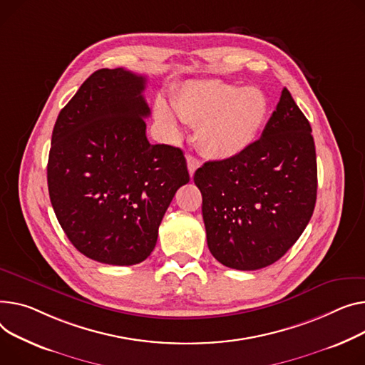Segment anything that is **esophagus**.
Returning a JSON list of instances; mask_svg holds the SVG:
<instances>
[{"label": "esophagus", "instance_id": "34e87169", "mask_svg": "<svg viewBox=\"0 0 365 365\" xmlns=\"http://www.w3.org/2000/svg\"><path fill=\"white\" fill-rule=\"evenodd\" d=\"M186 161H187L189 175H190V178H193V175H195V170L201 165V163H200V160L197 157H193V155H187Z\"/></svg>", "mask_w": 365, "mask_h": 365}]
</instances>
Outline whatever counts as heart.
I'll list each match as a JSON object with an SVG mask.
<instances>
[{
  "label": "heart",
  "mask_w": 365,
  "mask_h": 365,
  "mask_svg": "<svg viewBox=\"0 0 365 365\" xmlns=\"http://www.w3.org/2000/svg\"><path fill=\"white\" fill-rule=\"evenodd\" d=\"M157 118L179 135L180 120L198 125V143L212 160H230L250 150L269 115V101L255 88H239L217 79L185 82L173 96L154 106Z\"/></svg>",
  "instance_id": "1"
}]
</instances>
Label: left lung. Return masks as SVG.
Listing matches in <instances>:
<instances>
[{
	"label": "left lung",
	"mask_w": 365,
	"mask_h": 365,
	"mask_svg": "<svg viewBox=\"0 0 365 365\" xmlns=\"http://www.w3.org/2000/svg\"><path fill=\"white\" fill-rule=\"evenodd\" d=\"M193 182L212 257L236 270L276 262L305 230L317 200L311 126L284 88L252 147L230 160L207 161Z\"/></svg>",
	"instance_id": "1"
}]
</instances>
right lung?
Wrapping results in <instances>:
<instances>
[{
	"instance_id": "1",
	"label": "right lung",
	"mask_w": 365,
	"mask_h": 365,
	"mask_svg": "<svg viewBox=\"0 0 365 365\" xmlns=\"http://www.w3.org/2000/svg\"><path fill=\"white\" fill-rule=\"evenodd\" d=\"M145 83L121 67L93 71L53 130L46 179L57 220L79 252L104 264L147 259L189 182L183 151L147 139Z\"/></svg>"
}]
</instances>
